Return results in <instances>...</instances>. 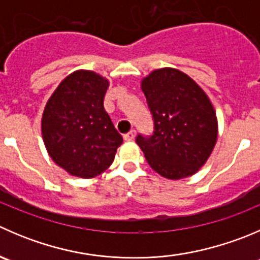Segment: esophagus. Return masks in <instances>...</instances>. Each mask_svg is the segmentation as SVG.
I'll list each match as a JSON object with an SVG mask.
<instances>
[{
  "instance_id": "34e87169",
  "label": "esophagus",
  "mask_w": 260,
  "mask_h": 260,
  "mask_svg": "<svg viewBox=\"0 0 260 260\" xmlns=\"http://www.w3.org/2000/svg\"><path fill=\"white\" fill-rule=\"evenodd\" d=\"M135 137H136V131L135 129L129 131V132L125 133V135L123 136L124 141H132V140H135Z\"/></svg>"
}]
</instances>
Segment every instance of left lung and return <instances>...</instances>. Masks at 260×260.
Returning <instances> with one entry per match:
<instances>
[{
	"label": "left lung",
	"instance_id": "left-lung-1",
	"mask_svg": "<svg viewBox=\"0 0 260 260\" xmlns=\"http://www.w3.org/2000/svg\"><path fill=\"white\" fill-rule=\"evenodd\" d=\"M155 132L136 142L148 165L166 179L197 173L210 158L218 137L212 102L190 76L173 67L153 70L141 80Z\"/></svg>",
	"mask_w": 260,
	"mask_h": 260
}]
</instances>
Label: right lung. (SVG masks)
<instances>
[{"label": "right lung", "instance_id": "1", "mask_svg": "<svg viewBox=\"0 0 260 260\" xmlns=\"http://www.w3.org/2000/svg\"><path fill=\"white\" fill-rule=\"evenodd\" d=\"M109 80L90 70L64 77L45 104L42 137L48 155L70 175L90 179L113 164L123 138L104 109Z\"/></svg>", "mask_w": 260, "mask_h": 260}]
</instances>
